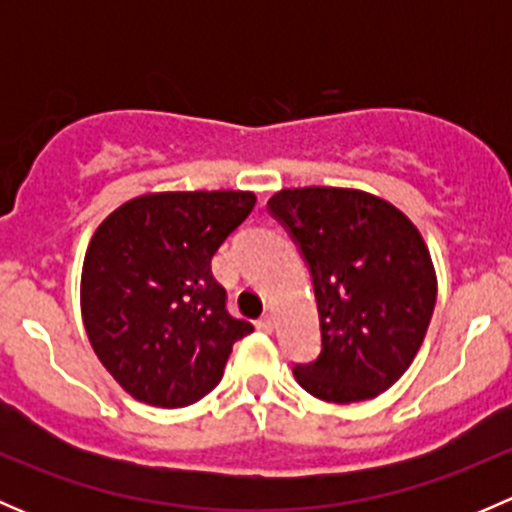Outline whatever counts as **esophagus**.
I'll use <instances>...</instances> for the list:
<instances>
[{
  "label": "esophagus",
  "instance_id": "1",
  "mask_svg": "<svg viewBox=\"0 0 512 512\" xmlns=\"http://www.w3.org/2000/svg\"><path fill=\"white\" fill-rule=\"evenodd\" d=\"M257 329H260V332L270 334L272 329H275V317H272V314H265V317H260V319H257Z\"/></svg>",
  "mask_w": 512,
  "mask_h": 512
}]
</instances>
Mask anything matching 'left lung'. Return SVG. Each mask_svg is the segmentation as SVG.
<instances>
[{
	"label": "left lung",
	"instance_id": "left-lung-1",
	"mask_svg": "<svg viewBox=\"0 0 512 512\" xmlns=\"http://www.w3.org/2000/svg\"><path fill=\"white\" fill-rule=\"evenodd\" d=\"M267 208L312 270L322 354L294 379L329 404L384 394L421 349L436 307L426 240L389 200L356 188H285Z\"/></svg>",
	"mask_w": 512,
	"mask_h": 512
}]
</instances>
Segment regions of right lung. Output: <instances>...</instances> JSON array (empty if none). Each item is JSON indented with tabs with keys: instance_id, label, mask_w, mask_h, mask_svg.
Here are the masks:
<instances>
[{
	"instance_id": "obj_1",
	"label": "right lung",
	"mask_w": 512,
	"mask_h": 512,
	"mask_svg": "<svg viewBox=\"0 0 512 512\" xmlns=\"http://www.w3.org/2000/svg\"><path fill=\"white\" fill-rule=\"evenodd\" d=\"M255 203L250 190H165L126 200L96 227L81 317L98 361L141 404L200 401L252 332L227 314L210 262Z\"/></svg>"
}]
</instances>
